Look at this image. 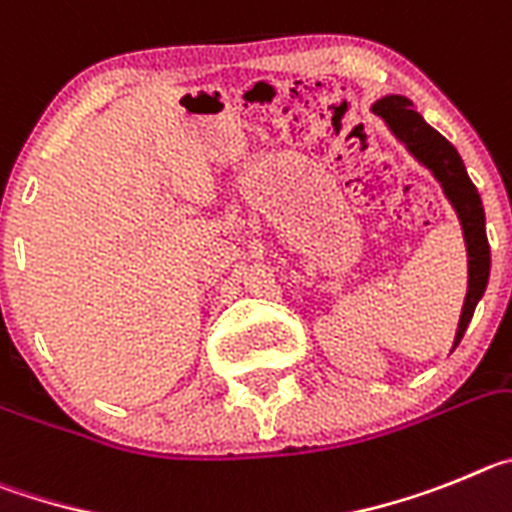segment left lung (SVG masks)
Returning <instances> with one entry per match:
<instances>
[{"instance_id": "8db88e82", "label": "left lung", "mask_w": 512, "mask_h": 512, "mask_svg": "<svg viewBox=\"0 0 512 512\" xmlns=\"http://www.w3.org/2000/svg\"><path fill=\"white\" fill-rule=\"evenodd\" d=\"M372 112L390 124V130L408 145V150L426 168L434 170V176L441 181L449 201L459 211L469 252V290L467 298H464L462 319H459L457 329L459 344L469 321H472L474 306L485 293L487 278H490V242H487L485 234V209H482L480 193L469 181L467 168H464L454 145L444 135H439L434 127H428L423 122V117L413 109L411 101L403 99V96H385L372 107Z\"/></svg>"}]
</instances>
